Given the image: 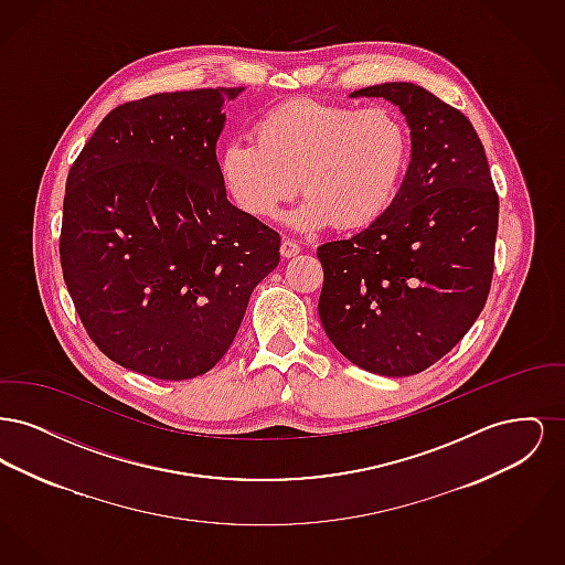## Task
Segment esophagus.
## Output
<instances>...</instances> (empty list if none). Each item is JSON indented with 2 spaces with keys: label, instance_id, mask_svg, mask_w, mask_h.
I'll list each match as a JSON object with an SVG mask.
<instances>
[{
  "label": "esophagus",
  "instance_id": "obj_1",
  "mask_svg": "<svg viewBox=\"0 0 565 565\" xmlns=\"http://www.w3.org/2000/svg\"><path fill=\"white\" fill-rule=\"evenodd\" d=\"M279 252H281V256H284V258H295L296 254H300V245L292 242V239H284V242H281V247H279Z\"/></svg>",
  "mask_w": 565,
  "mask_h": 565
}]
</instances>
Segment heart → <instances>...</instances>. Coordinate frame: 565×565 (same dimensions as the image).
Wrapping results in <instances>:
<instances>
[{
	"label": "heart",
	"instance_id": "b5f03b06",
	"mask_svg": "<svg viewBox=\"0 0 565 565\" xmlns=\"http://www.w3.org/2000/svg\"><path fill=\"white\" fill-rule=\"evenodd\" d=\"M408 162V134L396 111L295 99L265 111L254 139L233 137L217 157L220 182L243 214L270 220L300 186L286 215L300 233L339 222L366 228L394 203Z\"/></svg>",
	"mask_w": 565,
	"mask_h": 565
}]
</instances>
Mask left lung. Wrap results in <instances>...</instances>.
<instances>
[{"label": "left lung", "instance_id": "left-lung-1", "mask_svg": "<svg viewBox=\"0 0 565 565\" xmlns=\"http://www.w3.org/2000/svg\"><path fill=\"white\" fill-rule=\"evenodd\" d=\"M383 97L411 129V162L390 210L350 239L318 247V311L332 345L383 376L417 375L456 348L491 288L498 194L470 120L413 82Z\"/></svg>", "mask_w": 565, "mask_h": 565}]
</instances>
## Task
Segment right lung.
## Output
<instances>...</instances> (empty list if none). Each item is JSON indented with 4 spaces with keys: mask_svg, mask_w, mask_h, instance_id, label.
Masks as SVG:
<instances>
[{
    "mask_svg": "<svg viewBox=\"0 0 565 565\" xmlns=\"http://www.w3.org/2000/svg\"><path fill=\"white\" fill-rule=\"evenodd\" d=\"M243 88L161 93L111 109L72 164L61 267L93 343L141 375L212 371L254 288L279 265V235L220 182L224 102Z\"/></svg>",
    "mask_w": 565,
    "mask_h": 565,
    "instance_id": "add662e5",
    "label": "right lung"
}]
</instances>
